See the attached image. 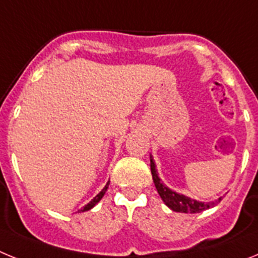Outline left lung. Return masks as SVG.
Here are the masks:
<instances>
[{"label": "left lung", "mask_w": 258, "mask_h": 258, "mask_svg": "<svg viewBox=\"0 0 258 258\" xmlns=\"http://www.w3.org/2000/svg\"><path fill=\"white\" fill-rule=\"evenodd\" d=\"M151 173H152V179H154L155 187H156L157 192L160 195V198L163 199V202L165 203V206L169 207L172 211L179 212V213H200V212L208 209L213 203H203L198 202L195 199H191V198L184 197L182 194H177L174 191L170 190L169 187H166L165 184L161 182V179L159 178L156 170V165H155V161L152 160L151 157ZM222 198L218 199V202H221ZM217 202V200H216Z\"/></svg>", "instance_id": "obj_1"}]
</instances>
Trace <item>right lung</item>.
Returning a JSON list of instances; mask_svg holds the SVG:
<instances>
[{
	"label": "right lung",
	"mask_w": 258,
	"mask_h": 258,
	"mask_svg": "<svg viewBox=\"0 0 258 258\" xmlns=\"http://www.w3.org/2000/svg\"><path fill=\"white\" fill-rule=\"evenodd\" d=\"M108 184H109V182H107V184H106V186H104V187H103V190H102L101 192L98 194V195H97V197L94 198V199H92V202H89L88 204H86V206L84 207L83 209H80L79 212H85V211H89V209H92L93 207H94L95 204H97V203H99V200H101L102 198H103L104 194H106L107 188H108Z\"/></svg>",
	"instance_id": "right-lung-1"
}]
</instances>
